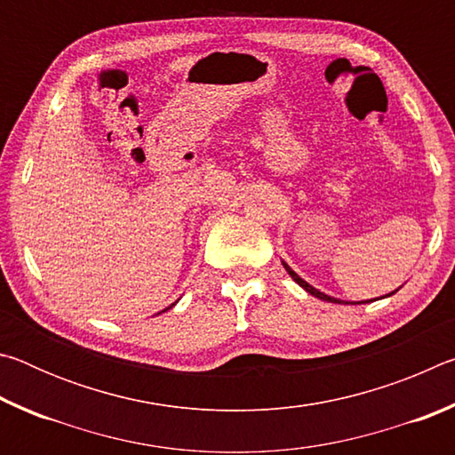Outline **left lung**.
Wrapping results in <instances>:
<instances>
[{"label":"left lung","mask_w":455,"mask_h":455,"mask_svg":"<svg viewBox=\"0 0 455 455\" xmlns=\"http://www.w3.org/2000/svg\"><path fill=\"white\" fill-rule=\"evenodd\" d=\"M283 267L284 268H287V273L292 276V281H295V283H299V284H301V287L307 291V292H311V295L313 297H317V299H321V301H329V303H339V305H349V303H343V301H339V299H333V297H329V295H325V292H321V291H317V289H315V287H311V284L309 283H307V281H303L301 279V276H299L295 271H292V268L287 265V263H283ZM395 292V291H394ZM394 292H391V295H394ZM389 297V295H387ZM361 303H369V301H361ZM361 303H351V305H361Z\"/></svg>","instance_id":"obj_1"}]
</instances>
